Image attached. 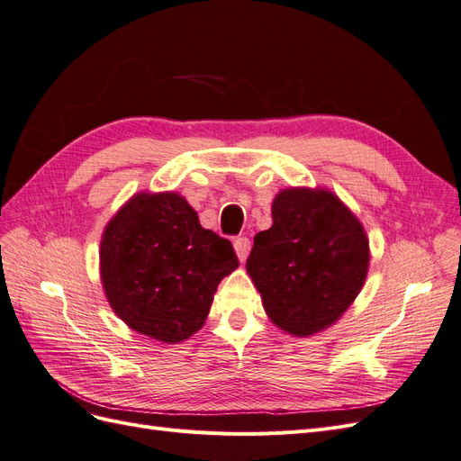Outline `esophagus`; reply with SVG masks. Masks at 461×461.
<instances>
[{"label":"esophagus","instance_id":"obj_1","mask_svg":"<svg viewBox=\"0 0 461 461\" xmlns=\"http://www.w3.org/2000/svg\"><path fill=\"white\" fill-rule=\"evenodd\" d=\"M232 244H234L236 256H239L240 261H244L248 258V254H249V248H252V242H249L248 236H236Z\"/></svg>","mask_w":461,"mask_h":461}]
</instances>
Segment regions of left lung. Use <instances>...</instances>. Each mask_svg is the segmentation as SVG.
I'll return each instance as SVG.
<instances>
[{"mask_svg":"<svg viewBox=\"0 0 461 461\" xmlns=\"http://www.w3.org/2000/svg\"><path fill=\"white\" fill-rule=\"evenodd\" d=\"M367 265V236L334 194L290 188L275 198L273 227L256 234L246 269L273 323L308 337L348 310Z\"/></svg>","mask_w":461,"mask_h":461,"instance_id":"left-lung-1","label":"left lung"}]
</instances>
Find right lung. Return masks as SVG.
<instances>
[{"mask_svg": "<svg viewBox=\"0 0 461 461\" xmlns=\"http://www.w3.org/2000/svg\"><path fill=\"white\" fill-rule=\"evenodd\" d=\"M102 281L131 329L161 342L196 332L222 276L239 267L230 240L202 229L178 194H138L102 240Z\"/></svg>", "mask_w": 461, "mask_h": 461, "instance_id": "1", "label": "right lung"}]
</instances>
